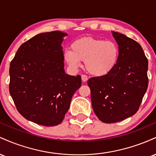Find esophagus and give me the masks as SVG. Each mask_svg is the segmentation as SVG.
Returning a JSON list of instances; mask_svg holds the SVG:
<instances>
[{
	"label": "esophagus",
	"instance_id": "obj_1",
	"mask_svg": "<svg viewBox=\"0 0 156 156\" xmlns=\"http://www.w3.org/2000/svg\"><path fill=\"white\" fill-rule=\"evenodd\" d=\"M81 80L83 82H87V80H88V77L85 75H82L81 76Z\"/></svg>",
	"mask_w": 156,
	"mask_h": 156
}]
</instances>
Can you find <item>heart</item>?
Instances as JSON below:
<instances>
[{
  "instance_id": "b5f03b06",
  "label": "heart",
  "mask_w": 156,
  "mask_h": 156,
  "mask_svg": "<svg viewBox=\"0 0 156 156\" xmlns=\"http://www.w3.org/2000/svg\"><path fill=\"white\" fill-rule=\"evenodd\" d=\"M119 47L114 41L94 37H82L71 44V50L64 52V58L69 67L77 69L84 62L89 74L96 77L107 76L119 62Z\"/></svg>"
}]
</instances>
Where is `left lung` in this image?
I'll use <instances>...</instances> for the list:
<instances>
[{"label": "left lung", "instance_id": "left-lung-1", "mask_svg": "<svg viewBox=\"0 0 156 156\" xmlns=\"http://www.w3.org/2000/svg\"><path fill=\"white\" fill-rule=\"evenodd\" d=\"M119 47V62L112 73L89 78L93 110L100 120L114 123L134 115L148 87V61L133 39L112 31Z\"/></svg>", "mask_w": 156, "mask_h": 156}]
</instances>
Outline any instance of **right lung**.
Segmentation results:
<instances>
[{
    "mask_svg": "<svg viewBox=\"0 0 156 156\" xmlns=\"http://www.w3.org/2000/svg\"><path fill=\"white\" fill-rule=\"evenodd\" d=\"M67 34H39L21 44L9 67V92L17 111L28 120L44 126L63 121L81 78L64 71L62 44Z\"/></svg>",
    "mask_w": 156,
    "mask_h": 156,
    "instance_id": "1",
    "label": "right lung"
}]
</instances>
